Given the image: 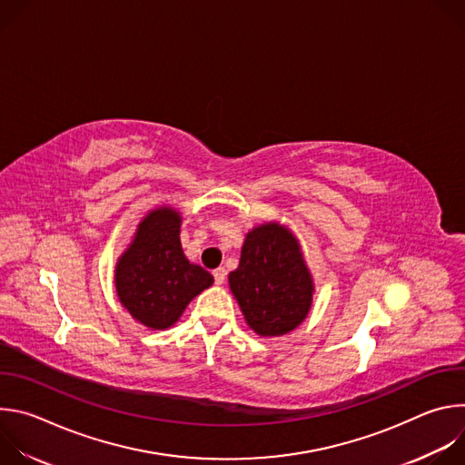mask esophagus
Returning <instances> with one entry per match:
<instances>
[{"instance_id":"obj_1","label":"esophagus","mask_w":465,"mask_h":465,"mask_svg":"<svg viewBox=\"0 0 465 465\" xmlns=\"http://www.w3.org/2000/svg\"><path fill=\"white\" fill-rule=\"evenodd\" d=\"M213 278H215V283H217V285H223L224 280H226V271H224L223 267L215 269V271H213Z\"/></svg>"}]
</instances>
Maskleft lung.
I'll use <instances>...</instances> for the list:
<instances>
[{"label":"left lung","instance_id":"1","mask_svg":"<svg viewBox=\"0 0 465 465\" xmlns=\"http://www.w3.org/2000/svg\"><path fill=\"white\" fill-rule=\"evenodd\" d=\"M248 327L259 337H283L309 314L314 294L298 237L276 221L253 226L242 242L239 267L228 276Z\"/></svg>","mask_w":465,"mask_h":465}]
</instances>
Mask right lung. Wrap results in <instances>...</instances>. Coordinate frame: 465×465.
<instances>
[{
  "label": "right lung",
  "mask_w": 465,
  "mask_h": 465,
  "mask_svg": "<svg viewBox=\"0 0 465 465\" xmlns=\"http://www.w3.org/2000/svg\"><path fill=\"white\" fill-rule=\"evenodd\" d=\"M180 226L176 208L151 210L115 262L114 285L121 305L153 331L174 325L189 302L213 285V276L185 257Z\"/></svg>",
  "instance_id": "obj_1"
}]
</instances>
